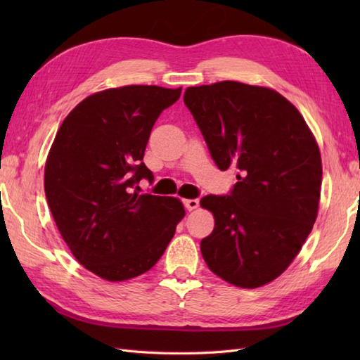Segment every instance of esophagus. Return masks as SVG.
I'll use <instances>...</instances> for the list:
<instances>
[{"instance_id":"obj_1","label":"esophagus","mask_w":360,"mask_h":360,"mask_svg":"<svg viewBox=\"0 0 360 360\" xmlns=\"http://www.w3.org/2000/svg\"><path fill=\"white\" fill-rule=\"evenodd\" d=\"M184 205L187 210H195L198 209V205H200V201L198 200H184Z\"/></svg>"}]
</instances>
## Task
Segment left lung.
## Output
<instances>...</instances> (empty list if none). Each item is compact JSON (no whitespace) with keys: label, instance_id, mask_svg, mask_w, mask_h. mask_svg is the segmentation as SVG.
I'll list each match as a JSON object with an SVG mask.
<instances>
[{"label":"left lung","instance_id":"1","mask_svg":"<svg viewBox=\"0 0 360 360\" xmlns=\"http://www.w3.org/2000/svg\"><path fill=\"white\" fill-rule=\"evenodd\" d=\"M184 103L219 170L236 168L229 195H207L215 217L202 238L209 269L240 288L277 278L316 223L322 159L295 106L277 91L240 82L192 86Z\"/></svg>","mask_w":360,"mask_h":360}]
</instances>
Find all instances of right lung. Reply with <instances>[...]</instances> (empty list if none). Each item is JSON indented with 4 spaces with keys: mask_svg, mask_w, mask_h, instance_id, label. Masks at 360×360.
Wrapping results in <instances>:
<instances>
[{
    "mask_svg": "<svg viewBox=\"0 0 360 360\" xmlns=\"http://www.w3.org/2000/svg\"><path fill=\"white\" fill-rule=\"evenodd\" d=\"M181 88L129 85L86 97L68 114L44 167L53 221L75 259L108 281L150 271L184 218L170 196L139 195L151 128Z\"/></svg>",
    "mask_w": 360,
    "mask_h": 360,
    "instance_id": "1",
    "label": "right lung"
}]
</instances>
